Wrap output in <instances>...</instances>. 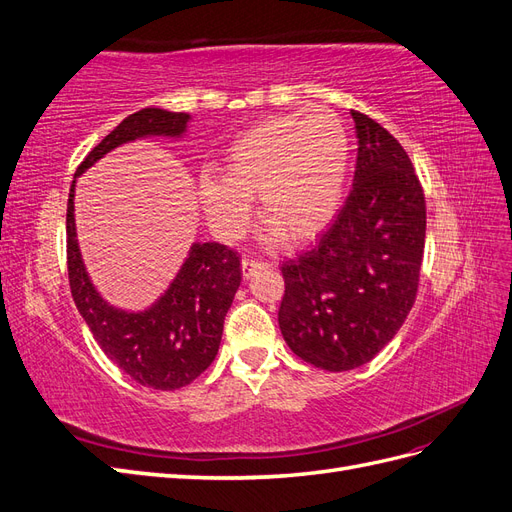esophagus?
Segmentation results:
<instances>
[{
	"label": "esophagus",
	"instance_id": "34e87169",
	"mask_svg": "<svg viewBox=\"0 0 512 512\" xmlns=\"http://www.w3.org/2000/svg\"><path fill=\"white\" fill-rule=\"evenodd\" d=\"M260 267H265V262L254 260V258H243V262H241V275H243V280H250V277H252Z\"/></svg>",
	"mask_w": 512,
	"mask_h": 512
}]
</instances>
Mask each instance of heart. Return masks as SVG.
<instances>
[{"instance_id":"heart-1","label":"heart","mask_w":512,"mask_h":512,"mask_svg":"<svg viewBox=\"0 0 512 512\" xmlns=\"http://www.w3.org/2000/svg\"><path fill=\"white\" fill-rule=\"evenodd\" d=\"M350 162L344 121L327 108L256 123L226 149L222 179L198 177V198L215 235L237 237L258 198L269 239L307 245L342 211Z\"/></svg>"}]
</instances>
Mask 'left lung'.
Instances as JSON below:
<instances>
[{
	"instance_id": "left-lung-1",
	"label": "left lung",
	"mask_w": 512,
	"mask_h": 512,
	"mask_svg": "<svg viewBox=\"0 0 512 512\" xmlns=\"http://www.w3.org/2000/svg\"><path fill=\"white\" fill-rule=\"evenodd\" d=\"M356 170L350 196L318 247L282 265L280 329L288 348L327 371L369 363L416 299L425 196L408 153L380 123L350 111Z\"/></svg>"
}]
</instances>
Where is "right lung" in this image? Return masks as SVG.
I'll return each instance as SVG.
<instances>
[{"label":"right lung","mask_w":512,"mask_h":512,"mask_svg":"<svg viewBox=\"0 0 512 512\" xmlns=\"http://www.w3.org/2000/svg\"><path fill=\"white\" fill-rule=\"evenodd\" d=\"M192 115L143 108L123 119L89 151L68 198V277L72 299L91 335L123 374L156 391H175L194 382L218 354L224 318L241 284L239 256L220 243L194 241L175 280L149 307L134 312L108 303L91 282L76 239V177L113 149L141 138H181Z\"/></svg>","instance_id":"right-lung-1"}]
</instances>
